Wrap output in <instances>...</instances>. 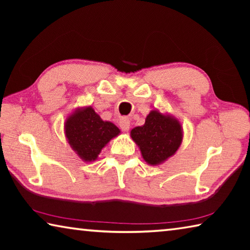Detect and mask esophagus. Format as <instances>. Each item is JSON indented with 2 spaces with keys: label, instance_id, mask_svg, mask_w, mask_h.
<instances>
[{
  "label": "esophagus",
  "instance_id": "esophagus-1",
  "mask_svg": "<svg viewBox=\"0 0 250 250\" xmlns=\"http://www.w3.org/2000/svg\"><path fill=\"white\" fill-rule=\"evenodd\" d=\"M120 125V128L122 131H125V132H126V131H129L130 129V121L128 118H122V119L120 120L119 122Z\"/></svg>",
  "mask_w": 250,
  "mask_h": 250
}]
</instances>
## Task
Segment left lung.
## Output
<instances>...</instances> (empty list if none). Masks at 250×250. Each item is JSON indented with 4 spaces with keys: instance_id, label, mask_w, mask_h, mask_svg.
Masks as SVG:
<instances>
[{
    "instance_id": "8db88e82",
    "label": "left lung",
    "mask_w": 250,
    "mask_h": 250,
    "mask_svg": "<svg viewBox=\"0 0 250 250\" xmlns=\"http://www.w3.org/2000/svg\"><path fill=\"white\" fill-rule=\"evenodd\" d=\"M130 137L147 164L160 166L179 150L183 141V128L174 116L154 109L146 116L145 125L131 130Z\"/></svg>"
}]
</instances>
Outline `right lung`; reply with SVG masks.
<instances>
[{
  "mask_svg": "<svg viewBox=\"0 0 250 250\" xmlns=\"http://www.w3.org/2000/svg\"><path fill=\"white\" fill-rule=\"evenodd\" d=\"M67 142L84 162L97 160L101 150L120 134L112 122L103 120L91 105L76 108L64 124Z\"/></svg>",
  "mask_w": 250,
  "mask_h": 250,
  "instance_id": "add662e5",
  "label": "right lung"
}]
</instances>
